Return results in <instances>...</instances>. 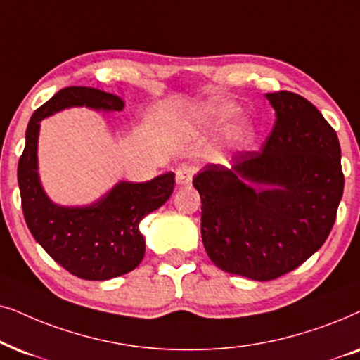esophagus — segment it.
<instances>
[{"label":"esophagus","instance_id":"1","mask_svg":"<svg viewBox=\"0 0 360 360\" xmlns=\"http://www.w3.org/2000/svg\"><path fill=\"white\" fill-rule=\"evenodd\" d=\"M198 171V167L194 165H189V162H184L176 169V183L179 186H188L193 181V176Z\"/></svg>","mask_w":360,"mask_h":360}]
</instances>
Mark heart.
Instances as JSON below:
<instances>
[{"mask_svg": "<svg viewBox=\"0 0 360 360\" xmlns=\"http://www.w3.org/2000/svg\"><path fill=\"white\" fill-rule=\"evenodd\" d=\"M232 112H233V108L230 107V105H222V107H219V108L214 110L212 117H215V118H225V117H229V115L232 113ZM236 133H237V136L247 138L248 135H250V124L245 123V122H240V123L237 124Z\"/></svg>", "mask_w": 360, "mask_h": 360, "instance_id": "b5f03b06", "label": "heart"}]
</instances>
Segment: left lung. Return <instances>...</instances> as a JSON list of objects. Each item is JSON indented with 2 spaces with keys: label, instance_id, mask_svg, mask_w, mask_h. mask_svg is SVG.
<instances>
[{
  "label": "left lung",
  "instance_id": "8db88e82",
  "mask_svg": "<svg viewBox=\"0 0 360 360\" xmlns=\"http://www.w3.org/2000/svg\"><path fill=\"white\" fill-rule=\"evenodd\" d=\"M276 112L260 151H238L232 167L207 165L194 176L200 233L220 270L270 281L318 252L328 238L344 191L336 131L298 94H266ZM245 180L271 185L268 191Z\"/></svg>",
  "mask_w": 360,
  "mask_h": 360
}]
</instances>
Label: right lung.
Instances as JSON below:
<instances>
[{
	"instance_id": "right-lung-1",
	"label": "right lung",
	"mask_w": 360,
	"mask_h": 360,
	"mask_svg": "<svg viewBox=\"0 0 360 360\" xmlns=\"http://www.w3.org/2000/svg\"><path fill=\"white\" fill-rule=\"evenodd\" d=\"M120 112L123 102L90 87H65L32 113L26 146L18 165L22 214L37 243L72 275L102 281L124 275L145 255L141 219L161 207L174 189V172L148 183H120L107 198L89 207H59L41 188L37 176L39 122L67 107Z\"/></svg>"
}]
</instances>
